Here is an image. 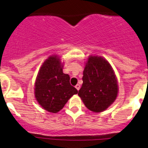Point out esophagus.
Masks as SVG:
<instances>
[{
	"instance_id": "esophagus-1",
	"label": "esophagus",
	"mask_w": 148,
	"mask_h": 148,
	"mask_svg": "<svg viewBox=\"0 0 148 148\" xmlns=\"http://www.w3.org/2000/svg\"><path fill=\"white\" fill-rule=\"evenodd\" d=\"M75 87H76V89H77V90H79V89H80V85L79 84H77L75 86Z\"/></svg>"
}]
</instances>
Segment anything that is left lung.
Masks as SVG:
<instances>
[{
    "mask_svg": "<svg viewBox=\"0 0 148 148\" xmlns=\"http://www.w3.org/2000/svg\"><path fill=\"white\" fill-rule=\"evenodd\" d=\"M79 91L84 105L94 112H101L115 100L118 93L117 78L111 65L101 56H89Z\"/></svg>",
    "mask_w": 148,
    "mask_h": 148,
    "instance_id": "1",
    "label": "left lung"
}]
</instances>
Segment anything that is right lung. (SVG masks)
Listing matches in <instances>:
<instances>
[{"instance_id": "right-lung-1", "label": "right lung", "mask_w": 148, "mask_h": 148, "mask_svg": "<svg viewBox=\"0 0 148 148\" xmlns=\"http://www.w3.org/2000/svg\"><path fill=\"white\" fill-rule=\"evenodd\" d=\"M60 59L50 56L44 62L35 82V97L46 111L56 113L60 111L78 91L70 84L69 74L63 73Z\"/></svg>"}]
</instances>
